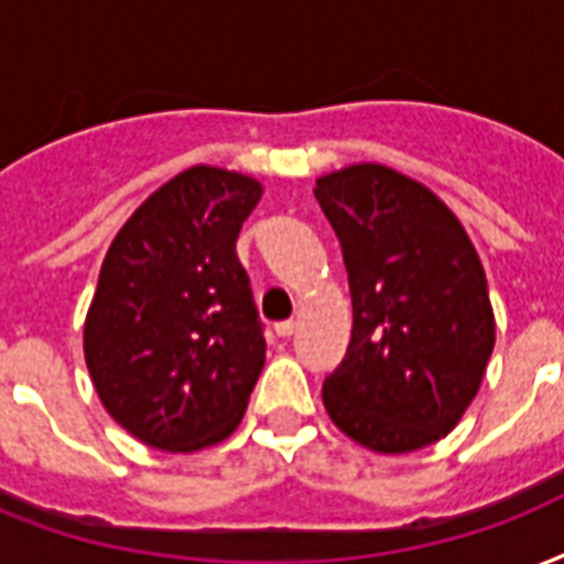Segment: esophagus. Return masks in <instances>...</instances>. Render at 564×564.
<instances>
[{"instance_id":"esophagus-1","label":"esophagus","mask_w":564,"mask_h":564,"mask_svg":"<svg viewBox=\"0 0 564 564\" xmlns=\"http://www.w3.org/2000/svg\"><path fill=\"white\" fill-rule=\"evenodd\" d=\"M292 330H295V322L292 319L278 322V325H274V334H278V337H292Z\"/></svg>"}]
</instances>
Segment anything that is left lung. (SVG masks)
Listing matches in <instances>:
<instances>
[{
	"mask_svg": "<svg viewBox=\"0 0 564 564\" xmlns=\"http://www.w3.org/2000/svg\"><path fill=\"white\" fill-rule=\"evenodd\" d=\"M349 272L351 343L322 384L339 432L376 453L449 435L494 351L488 281L453 209L384 165L316 180Z\"/></svg>",
	"mask_w": 564,
	"mask_h": 564,
	"instance_id": "1",
	"label": "left lung"
}]
</instances>
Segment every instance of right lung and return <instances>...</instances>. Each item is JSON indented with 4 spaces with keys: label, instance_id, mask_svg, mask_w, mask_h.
Returning a JSON list of instances; mask_svg holds the SVG:
<instances>
[{
    "label": "right lung",
    "instance_id": "add662e5",
    "mask_svg": "<svg viewBox=\"0 0 564 564\" xmlns=\"http://www.w3.org/2000/svg\"><path fill=\"white\" fill-rule=\"evenodd\" d=\"M257 180L195 165L115 236L85 319V364L129 435L167 453L225 441L265 364L263 322L236 257Z\"/></svg>",
    "mask_w": 564,
    "mask_h": 564
}]
</instances>
